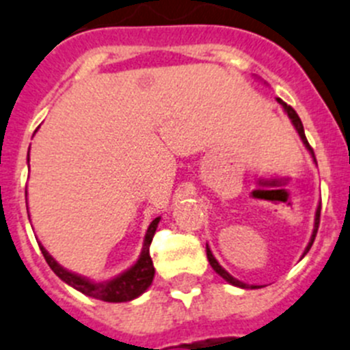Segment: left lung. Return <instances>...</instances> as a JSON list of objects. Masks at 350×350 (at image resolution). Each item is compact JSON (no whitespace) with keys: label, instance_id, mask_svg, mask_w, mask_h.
Listing matches in <instances>:
<instances>
[{"label":"left lung","instance_id":"left-lung-1","mask_svg":"<svg viewBox=\"0 0 350 350\" xmlns=\"http://www.w3.org/2000/svg\"><path fill=\"white\" fill-rule=\"evenodd\" d=\"M278 103H280V105L283 107V110H285V112H286V116L290 117V120H292L293 127H295V129H297V133H299L300 139H302V143H304V145H306V148H308L309 152H311V155H312V160H314V162H316V159H314V152H312L311 145H309V143H308V138H306V133H304V126H302V120H300V117L297 116V112H295V110L292 109V107H290V105H286L285 101H283V100H280V98H278ZM319 214H321V204H319V205H318V208H316V217H314V231H312L311 241H309V245H308V247H306V250H304V256H306V254L309 252V249H311L312 241H314V238H316V233H318V226H319ZM304 256H302V257H304ZM207 259H208V262H211L212 269H214L215 273L219 274L221 278H224V280H226L228 283H231V285H234V286H240V288H259V286H257V285H247V283H243V282H240V280L233 278V276H231V274L228 273V271L224 269V267L221 266V264L217 262V260H215V257L212 256L211 249H208V245H207Z\"/></svg>","mask_w":350,"mask_h":350}]
</instances>
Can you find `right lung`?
Here are the masks:
<instances>
[{
    "mask_svg": "<svg viewBox=\"0 0 350 350\" xmlns=\"http://www.w3.org/2000/svg\"><path fill=\"white\" fill-rule=\"evenodd\" d=\"M27 162H29V153H27ZM160 217L150 223L148 230H146L145 241H143V250L139 254V259L136 260L135 266H131L129 269L120 273L119 276H116L113 280L109 282H91V280L79 276L76 273H70L65 267H62L53 257L48 254V250L39 243V249H41L42 256L46 259L48 266L53 269V273L57 274L62 282H65L67 285H70L72 288L79 290L81 293L88 297H93V299L103 300V302H129V300L136 299V297L142 295L153 282V276H155V267H153L152 257H150V243H152V238L155 234L157 226H159Z\"/></svg>",
    "mask_w": 350,
    "mask_h": 350,
    "instance_id": "right-lung-1",
    "label": "right lung"
}]
</instances>
